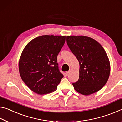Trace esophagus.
Wrapping results in <instances>:
<instances>
[{"label": "esophagus", "mask_w": 122, "mask_h": 122, "mask_svg": "<svg viewBox=\"0 0 122 122\" xmlns=\"http://www.w3.org/2000/svg\"><path fill=\"white\" fill-rule=\"evenodd\" d=\"M70 73V70L68 71H67V72H66V75L67 76L69 75Z\"/></svg>", "instance_id": "esophagus-1"}]
</instances>
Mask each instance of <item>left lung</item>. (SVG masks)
<instances>
[{
  "label": "left lung",
  "mask_w": 122,
  "mask_h": 122,
  "mask_svg": "<svg viewBox=\"0 0 122 122\" xmlns=\"http://www.w3.org/2000/svg\"><path fill=\"white\" fill-rule=\"evenodd\" d=\"M66 43L79 63V77L72 85L83 95L96 92L107 83L110 64L106 52L96 41L86 36H67Z\"/></svg>",
  "instance_id": "obj_1"
}]
</instances>
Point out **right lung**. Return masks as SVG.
Listing matches in <instances>:
<instances>
[{
  "instance_id": "right-lung-1",
  "label": "right lung",
  "mask_w": 122,
  "mask_h": 122,
  "mask_svg": "<svg viewBox=\"0 0 122 122\" xmlns=\"http://www.w3.org/2000/svg\"><path fill=\"white\" fill-rule=\"evenodd\" d=\"M65 41V36H41L30 41L22 52L20 75L34 92L44 95L57 89L64 77L58 68L57 56Z\"/></svg>"
}]
</instances>
